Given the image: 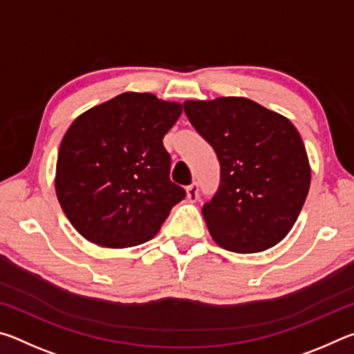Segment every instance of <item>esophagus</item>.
Returning <instances> with one entry per match:
<instances>
[{"instance_id":"1","label":"esophagus","mask_w":354,"mask_h":354,"mask_svg":"<svg viewBox=\"0 0 354 354\" xmlns=\"http://www.w3.org/2000/svg\"><path fill=\"white\" fill-rule=\"evenodd\" d=\"M187 198H189V201H192V203H195L196 200H198V184L196 183H194V184H190L187 189Z\"/></svg>"}]
</instances>
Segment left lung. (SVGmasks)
I'll use <instances>...</instances> for the list:
<instances>
[{
	"label": "left lung",
	"mask_w": 354,
	"mask_h": 354,
	"mask_svg": "<svg viewBox=\"0 0 354 354\" xmlns=\"http://www.w3.org/2000/svg\"><path fill=\"white\" fill-rule=\"evenodd\" d=\"M183 106L220 162L218 190L203 206L212 239L234 253L274 247L295 225L309 192V159L297 128L242 97Z\"/></svg>",
	"instance_id": "obj_1"
}]
</instances>
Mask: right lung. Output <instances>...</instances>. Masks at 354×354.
<instances>
[{"mask_svg": "<svg viewBox=\"0 0 354 354\" xmlns=\"http://www.w3.org/2000/svg\"><path fill=\"white\" fill-rule=\"evenodd\" d=\"M183 112L153 93L124 92L81 113L59 147L56 195L88 242L128 248L153 239L185 190L170 181L162 139Z\"/></svg>", "mask_w": 354, "mask_h": 354, "instance_id": "right-lung-1", "label": "right lung"}]
</instances>
